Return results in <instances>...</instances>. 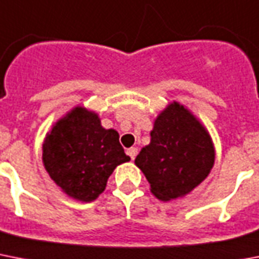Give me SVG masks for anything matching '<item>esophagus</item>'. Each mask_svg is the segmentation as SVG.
<instances>
[{"label": "esophagus", "instance_id": "34e87169", "mask_svg": "<svg viewBox=\"0 0 259 259\" xmlns=\"http://www.w3.org/2000/svg\"><path fill=\"white\" fill-rule=\"evenodd\" d=\"M127 154L130 155V158L134 160V159L136 158V155H138V148H136V147H131V148H128Z\"/></svg>", "mask_w": 259, "mask_h": 259}]
</instances>
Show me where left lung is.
<instances>
[{
	"instance_id": "1",
	"label": "left lung",
	"mask_w": 259,
	"mask_h": 259,
	"mask_svg": "<svg viewBox=\"0 0 259 259\" xmlns=\"http://www.w3.org/2000/svg\"><path fill=\"white\" fill-rule=\"evenodd\" d=\"M215 163L210 132L194 113L178 101L165 105L154 120L151 142L135 164L150 183V191L163 202L183 198L208 177Z\"/></svg>"
}]
</instances>
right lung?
<instances>
[{
	"mask_svg": "<svg viewBox=\"0 0 259 259\" xmlns=\"http://www.w3.org/2000/svg\"><path fill=\"white\" fill-rule=\"evenodd\" d=\"M113 128L99 113L76 105L60 117L42 142V164L55 185L78 202L97 199L113 169L130 162Z\"/></svg>",
	"mask_w": 259,
	"mask_h": 259,
	"instance_id": "1",
	"label": "right lung"
}]
</instances>
